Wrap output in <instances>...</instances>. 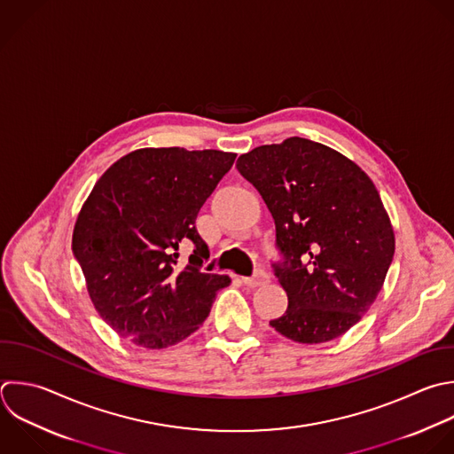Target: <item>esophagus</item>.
<instances>
[{
	"instance_id": "1",
	"label": "esophagus",
	"mask_w": 454,
	"mask_h": 454,
	"mask_svg": "<svg viewBox=\"0 0 454 454\" xmlns=\"http://www.w3.org/2000/svg\"><path fill=\"white\" fill-rule=\"evenodd\" d=\"M241 280H243V284L248 286V287H259V286L268 284V282H270V277H268L266 271L259 270V271H255L252 277H243Z\"/></svg>"
}]
</instances>
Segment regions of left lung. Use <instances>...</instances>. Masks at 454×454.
Listing matches in <instances>:
<instances>
[{"label":"left lung","mask_w":454,"mask_h":454,"mask_svg":"<svg viewBox=\"0 0 454 454\" xmlns=\"http://www.w3.org/2000/svg\"><path fill=\"white\" fill-rule=\"evenodd\" d=\"M236 167L266 202L286 259L275 275L289 303L270 325L301 344L340 337L374 303L394 257L376 186L340 153L300 137L255 147Z\"/></svg>","instance_id":"left-lung-1"}]
</instances>
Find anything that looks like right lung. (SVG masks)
<instances>
[{
  "label": "right lung",
  "mask_w": 454,
  "mask_h": 454,
  "mask_svg": "<svg viewBox=\"0 0 454 454\" xmlns=\"http://www.w3.org/2000/svg\"><path fill=\"white\" fill-rule=\"evenodd\" d=\"M234 153L138 149L115 161L85 200L73 232L90 300L129 342L161 349L192 335L209 316L227 275L204 273L209 257L195 220ZM196 250L183 267L178 245Z\"/></svg>",
  "instance_id": "obj_1"
}]
</instances>
